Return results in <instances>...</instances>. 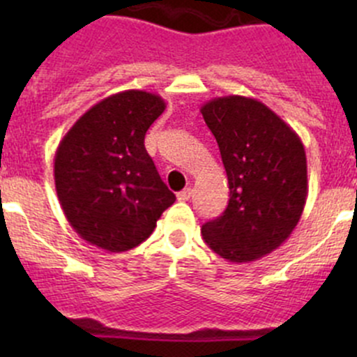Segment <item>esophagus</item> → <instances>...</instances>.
<instances>
[{"label":"esophagus","instance_id":"1","mask_svg":"<svg viewBox=\"0 0 357 357\" xmlns=\"http://www.w3.org/2000/svg\"><path fill=\"white\" fill-rule=\"evenodd\" d=\"M190 197H192V188H185V190H183V192L178 193V200L179 202L190 200Z\"/></svg>","mask_w":357,"mask_h":357}]
</instances>
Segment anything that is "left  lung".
Listing matches in <instances>:
<instances>
[{"mask_svg":"<svg viewBox=\"0 0 357 357\" xmlns=\"http://www.w3.org/2000/svg\"><path fill=\"white\" fill-rule=\"evenodd\" d=\"M229 185L221 218L202 226L205 243L229 262H252L291 235L307 199V160L297 132L269 107L240 95L202 105Z\"/></svg>","mask_w":357,"mask_h":357,"instance_id":"obj_1","label":"left lung"}]
</instances>
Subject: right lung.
<instances>
[{
    "label": "right lung",
    "instance_id": "right-lung-1",
    "mask_svg": "<svg viewBox=\"0 0 357 357\" xmlns=\"http://www.w3.org/2000/svg\"><path fill=\"white\" fill-rule=\"evenodd\" d=\"M165 110L158 95L128 89L75 121L55 153V188L68 225L107 252L145 242L176 197L145 150V135Z\"/></svg>",
    "mask_w": 357,
    "mask_h": 357
}]
</instances>
